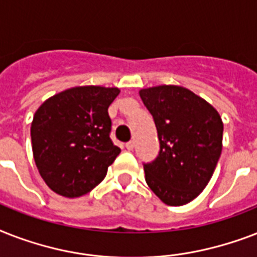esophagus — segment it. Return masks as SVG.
<instances>
[{"label":"esophagus","mask_w":257,"mask_h":257,"mask_svg":"<svg viewBox=\"0 0 257 257\" xmlns=\"http://www.w3.org/2000/svg\"><path fill=\"white\" fill-rule=\"evenodd\" d=\"M125 148L128 149V151H133V148H135V143H133V141H129V143L125 144Z\"/></svg>","instance_id":"obj_1"}]
</instances>
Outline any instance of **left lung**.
Masks as SVG:
<instances>
[{
  "mask_svg": "<svg viewBox=\"0 0 257 257\" xmlns=\"http://www.w3.org/2000/svg\"><path fill=\"white\" fill-rule=\"evenodd\" d=\"M156 124L160 152L144 164L145 181L167 205L196 199L209 183L223 149V121L207 101L177 85L141 89Z\"/></svg>",
  "mask_w": 257,
  "mask_h": 257,
  "instance_id": "left-lung-1",
  "label": "left lung"
}]
</instances>
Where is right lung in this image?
Here are the masks:
<instances>
[{"label": "right lung", "mask_w": 257, "mask_h": 257, "mask_svg": "<svg viewBox=\"0 0 257 257\" xmlns=\"http://www.w3.org/2000/svg\"><path fill=\"white\" fill-rule=\"evenodd\" d=\"M118 93V88L76 86L48 98L34 113L33 157L52 191L73 199L104 180L121 152L109 136L108 114Z\"/></svg>", "instance_id": "add662e5"}]
</instances>
